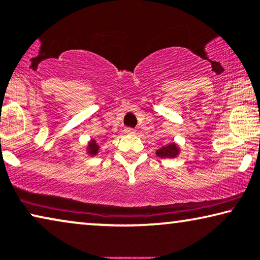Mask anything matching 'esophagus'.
I'll return each instance as SVG.
<instances>
[{
	"label": "esophagus",
	"mask_w": 260,
	"mask_h": 260,
	"mask_svg": "<svg viewBox=\"0 0 260 260\" xmlns=\"http://www.w3.org/2000/svg\"><path fill=\"white\" fill-rule=\"evenodd\" d=\"M125 133L126 134H134L135 133V129L134 128H131V127H127V128H125Z\"/></svg>",
	"instance_id": "esophagus-1"
}]
</instances>
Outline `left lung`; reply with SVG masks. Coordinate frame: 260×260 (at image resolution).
<instances>
[{
    "instance_id": "8db88e82",
    "label": "left lung",
    "mask_w": 260,
    "mask_h": 260,
    "mask_svg": "<svg viewBox=\"0 0 260 260\" xmlns=\"http://www.w3.org/2000/svg\"><path fill=\"white\" fill-rule=\"evenodd\" d=\"M179 153V148L175 146V144H168L166 146H164L160 149L156 151V155L160 156V158H175Z\"/></svg>"
}]
</instances>
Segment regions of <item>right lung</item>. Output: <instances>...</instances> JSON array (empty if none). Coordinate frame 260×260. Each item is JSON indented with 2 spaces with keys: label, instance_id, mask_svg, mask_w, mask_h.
Listing matches in <instances>:
<instances>
[{
  "label": "right lung",
  "instance_id": "1",
  "mask_svg": "<svg viewBox=\"0 0 260 260\" xmlns=\"http://www.w3.org/2000/svg\"><path fill=\"white\" fill-rule=\"evenodd\" d=\"M99 151V146L96 142H95L94 140H92V142H89L88 145V153L90 155H95Z\"/></svg>",
  "mask_w": 260,
  "mask_h": 260
}]
</instances>
